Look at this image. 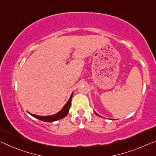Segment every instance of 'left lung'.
I'll return each instance as SVG.
<instances>
[{"label": "left lung", "instance_id": "8db88e82", "mask_svg": "<svg viewBox=\"0 0 156 156\" xmlns=\"http://www.w3.org/2000/svg\"><path fill=\"white\" fill-rule=\"evenodd\" d=\"M95 114H96V115H98V114H96V112H95ZM98 116H99V115H98Z\"/></svg>", "mask_w": 156, "mask_h": 156}]
</instances>
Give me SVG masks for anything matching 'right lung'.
I'll list each match as a JSON object with an SVG mask.
<instances>
[{
	"label": "right lung",
	"instance_id": "obj_1",
	"mask_svg": "<svg viewBox=\"0 0 156 156\" xmlns=\"http://www.w3.org/2000/svg\"><path fill=\"white\" fill-rule=\"evenodd\" d=\"M72 96H73V93L71 94L69 101L65 105V106H64L62 109L59 112L55 114V115H51V116H38V115H33V114H30V115H31L33 117L38 119L39 120L43 121V122H55V121L63 119L68 115L69 108H70V106H71V98H72Z\"/></svg>",
	"mask_w": 156,
	"mask_h": 156
}]
</instances>
